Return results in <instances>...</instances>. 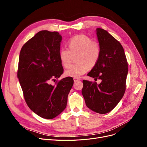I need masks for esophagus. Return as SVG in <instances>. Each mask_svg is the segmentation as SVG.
<instances>
[{"mask_svg":"<svg viewBox=\"0 0 147 147\" xmlns=\"http://www.w3.org/2000/svg\"><path fill=\"white\" fill-rule=\"evenodd\" d=\"M80 79L78 78H74V81L76 82H78V81H79Z\"/></svg>","mask_w":147,"mask_h":147,"instance_id":"34e87169","label":"esophagus"}]
</instances>
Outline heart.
<instances>
[{"mask_svg": "<svg viewBox=\"0 0 147 147\" xmlns=\"http://www.w3.org/2000/svg\"><path fill=\"white\" fill-rule=\"evenodd\" d=\"M68 49L62 48L59 52L61 63L65 68L71 64L72 55L78 53L76 61L65 71V75L73 78H80L86 73L89 67H94L99 59L101 47L96 40H93L89 36L78 34L71 38L68 42Z\"/></svg>", "mask_w": 147, "mask_h": 147, "instance_id": "heart-1", "label": "heart"}]
</instances>
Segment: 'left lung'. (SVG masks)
<instances>
[{
    "label": "left lung",
    "instance_id": "1",
    "mask_svg": "<svg viewBox=\"0 0 147 147\" xmlns=\"http://www.w3.org/2000/svg\"><path fill=\"white\" fill-rule=\"evenodd\" d=\"M96 34L101 53L88 75L101 82L97 84L83 80L82 93L89 109L105 114L114 109L125 94L128 64L124 49L118 40L102 28H97Z\"/></svg>",
    "mask_w": 147,
    "mask_h": 147
}]
</instances>
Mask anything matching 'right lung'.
<instances>
[{"label":"right lung","mask_w":147,"mask_h":147,"mask_svg":"<svg viewBox=\"0 0 147 147\" xmlns=\"http://www.w3.org/2000/svg\"><path fill=\"white\" fill-rule=\"evenodd\" d=\"M62 36L57 32L42 30L21 49L17 77L28 107L40 117L52 119L66 108L74 83L71 77L55 82L63 73L59 57Z\"/></svg>","instance_id":"right-lung-1"}]
</instances>
